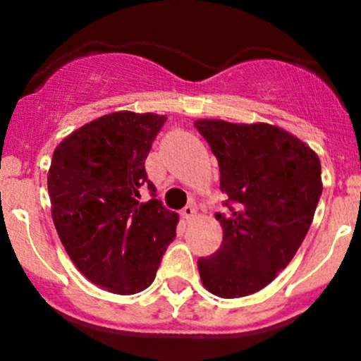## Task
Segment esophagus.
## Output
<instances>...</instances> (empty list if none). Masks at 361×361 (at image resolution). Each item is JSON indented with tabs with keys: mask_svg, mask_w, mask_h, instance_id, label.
Here are the masks:
<instances>
[{
	"mask_svg": "<svg viewBox=\"0 0 361 361\" xmlns=\"http://www.w3.org/2000/svg\"><path fill=\"white\" fill-rule=\"evenodd\" d=\"M181 216H183L187 221L194 220V218L197 216V209H195L194 204H187V206H185L183 209H181Z\"/></svg>",
	"mask_w": 361,
	"mask_h": 361,
	"instance_id": "34e87169",
	"label": "esophagus"
}]
</instances>
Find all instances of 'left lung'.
Masks as SVG:
<instances>
[{"instance_id":"1","label":"left lung","mask_w":361,"mask_h":361,"mask_svg":"<svg viewBox=\"0 0 361 361\" xmlns=\"http://www.w3.org/2000/svg\"><path fill=\"white\" fill-rule=\"evenodd\" d=\"M220 167L227 213L224 241L199 258L202 285L224 298L246 297L272 281L300 248L322 197L318 155L279 127L197 120Z\"/></svg>"}]
</instances>
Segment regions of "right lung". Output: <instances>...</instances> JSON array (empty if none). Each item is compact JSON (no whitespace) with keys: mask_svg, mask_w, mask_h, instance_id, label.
<instances>
[{"mask_svg":"<svg viewBox=\"0 0 361 361\" xmlns=\"http://www.w3.org/2000/svg\"><path fill=\"white\" fill-rule=\"evenodd\" d=\"M166 116L116 111L80 127L56 148L49 171L52 218L69 258L111 293L143 292L176 238L178 213L148 180L145 160ZM148 188L151 199L139 201Z\"/></svg>","mask_w":361,"mask_h":361,"instance_id":"obj_1","label":"right lung"}]
</instances>
